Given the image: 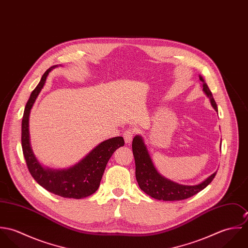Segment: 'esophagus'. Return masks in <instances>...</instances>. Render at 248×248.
Wrapping results in <instances>:
<instances>
[{
  "mask_svg": "<svg viewBox=\"0 0 248 248\" xmlns=\"http://www.w3.org/2000/svg\"><path fill=\"white\" fill-rule=\"evenodd\" d=\"M133 137H134V131L132 129H129V130H126L123 134V138H124V140L127 143V144H130L132 140H133Z\"/></svg>",
  "mask_w": 248,
  "mask_h": 248,
  "instance_id": "34e87169",
  "label": "esophagus"
}]
</instances>
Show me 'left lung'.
Wrapping results in <instances>:
<instances>
[{
  "instance_id": "obj_1",
  "label": "left lung",
  "mask_w": 248,
  "mask_h": 248,
  "mask_svg": "<svg viewBox=\"0 0 248 248\" xmlns=\"http://www.w3.org/2000/svg\"><path fill=\"white\" fill-rule=\"evenodd\" d=\"M200 80L202 84L203 93L209 98L214 109L217 111V107L213 97L212 93L202 75H200ZM132 148L136 162V177L140 189L148 196L158 201L172 202L188 199L198 194L210 184L217 174V172H215L205 180L197 185H182L159 174L154 165L141 136L138 135L134 138Z\"/></svg>"
}]
</instances>
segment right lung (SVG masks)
I'll list each match as a JSON object with an SVG mask.
<instances>
[{"label": "right lung", "mask_w": 248, "mask_h": 248, "mask_svg": "<svg viewBox=\"0 0 248 248\" xmlns=\"http://www.w3.org/2000/svg\"><path fill=\"white\" fill-rule=\"evenodd\" d=\"M56 67L58 66L50 67L43 74L26 105L22 120V148L29 171L38 184L54 195L79 200L93 195L98 189L109 157L116 149L124 146V140L116 137L101 142L69 168L51 169L39 162L31 144L30 114L48 73Z\"/></svg>", "instance_id": "add662e5"}]
</instances>
